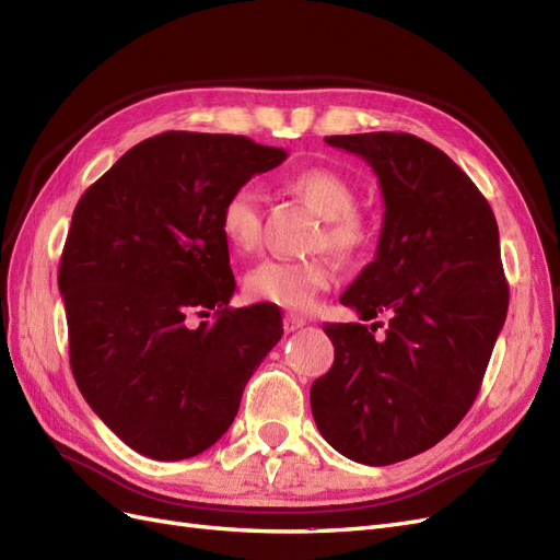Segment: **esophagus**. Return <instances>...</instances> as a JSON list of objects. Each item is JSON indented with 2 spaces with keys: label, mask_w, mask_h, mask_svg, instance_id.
<instances>
[{
  "label": "esophagus",
  "mask_w": 560,
  "mask_h": 560,
  "mask_svg": "<svg viewBox=\"0 0 560 560\" xmlns=\"http://www.w3.org/2000/svg\"><path fill=\"white\" fill-rule=\"evenodd\" d=\"M282 325H284V331H287V334H292V331H296V329H301L303 325H306V319H303V317L296 315V313H287V315L282 317Z\"/></svg>",
  "instance_id": "esophagus-1"
}]
</instances>
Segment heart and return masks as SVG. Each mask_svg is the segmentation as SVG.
<instances>
[{"label": "heart", "instance_id": "heart-1", "mask_svg": "<svg viewBox=\"0 0 560 560\" xmlns=\"http://www.w3.org/2000/svg\"><path fill=\"white\" fill-rule=\"evenodd\" d=\"M290 189L325 217V231L319 245L352 257L371 243L369 219L354 210V186L329 167H306L290 177ZM219 229L231 249L247 254L257 249L261 238L259 194L252 186H238L224 200L219 212ZM336 280V268L329 257L319 254L311 259H264L245 278V290L252 299L276 303L290 311L311 308L317 294L329 290Z\"/></svg>", "mask_w": 560, "mask_h": 560}]
</instances>
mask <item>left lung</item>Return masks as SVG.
<instances>
[{"label":"left lung","mask_w":560,"mask_h":560,"mask_svg":"<svg viewBox=\"0 0 560 560\" xmlns=\"http://www.w3.org/2000/svg\"><path fill=\"white\" fill-rule=\"evenodd\" d=\"M362 156L383 194L376 257L341 294L360 319L329 322L334 364L311 385L319 434L362 465L432 448L479 395L510 287L488 200L442 149L409 132L331 135Z\"/></svg>","instance_id":"left-lung-1"}]
</instances>
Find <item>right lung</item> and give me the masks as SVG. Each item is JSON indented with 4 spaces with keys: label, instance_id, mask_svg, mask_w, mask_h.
Instances as JSON below:
<instances>
[{
    "label": "right lung",
    "instance_id": "add662e5",
    "mask_svg": "<svg viewBox=\"0 0 560 560\" xmlns=\"http://www.w3.org/2000/svg\"><path fill=\"white\" fill-rule=\"evenodd\" d=\"M284 159L243 135L171 130L126 151L77 202L58 273L72 374L132 451L184 460L219 442L282 338L273 303L229 308L219 212Z\"/></svg>",
    "mask_w": 560,
    "mask_h": 560
}]
</instances>
